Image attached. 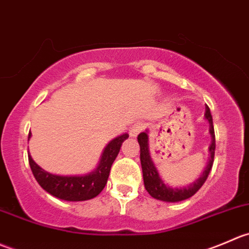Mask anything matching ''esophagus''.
<instances>
[{
    "instance_id": "34e87169",
    "label": "esophagus",
    "mask_w": 249,
    "mask_h": 249,
    "mask_svg": "<svg viewBox=\"0 0 249 249\" xmlns=\"http://www.w3.org/2000/svg\"><path fill=\"white\" fill-rule=\"evenodd\" d=\"M144 128H145V124H142V122H135V124H133L132 125H130L129 135L132 138H135L140 132H142V129H144Z\"/></svg>"
}]
</instances>
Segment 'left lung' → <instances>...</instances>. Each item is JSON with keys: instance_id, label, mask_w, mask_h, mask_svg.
Listing matches in <instances>:
<instances>
[{"instance_id": "1", "label": "left lung", "mask_w": 249, "mask_h": 249, "mask_svg": "<svg viewBox=\"0 0 249 249\" xmlns=\"http://www.w3.org/2000/svg\"><path fill=\"white\" fill-rule=\"evenodd\" d=\"M205 120L209 124V135H211L212 139L211 145L208 147L209 157L207 166H206L205 171L202 172L200 178L196 179L194 183L189 184L186 186H181V188L168 185V184L164 183L163 179L160 176L159 171H157L156 166H155L154 161L151 159V155H150L147 130L142 132L138 135V142L140 145V163H142L144 186L151 197L163 201V202H179V201H184L195 195L200 190L201 186L205 184L206 179L208 178V174L212 169V166H213L214 151H215V135H214L213 119H212L211 110H209L208 107H206Z\"/></svg>"}]
</instances>
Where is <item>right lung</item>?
Here are the masks:
<instances>
[{
    "mask_svg": "<svg viewBox=\"0 0 249 249\" xmlns=\"http://www.w3.org/2000/svg\"><path fill=\"white\" fill-rule=\"evenodd\" d=\"M128 137H129L128 133H124L109 142V144L103 150L97 168L87 174L59 176V174L49 173L34 161L30 152H29V163L34 177L41 188L52 196L64 201H87L99 195L105 188L112 163L119 155L122 142ZM30 138L31 133H29V139Z\"/></svg>",
    "mask_w": 249,
    "mask_h": 249,
    "instance_id": "add662e5",
    "label": "right lung"
}]
</instances>
